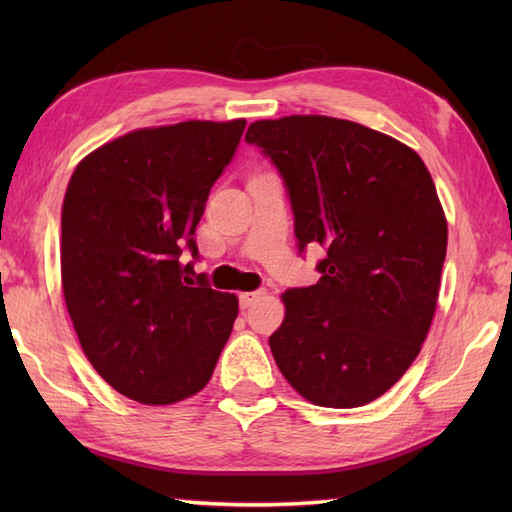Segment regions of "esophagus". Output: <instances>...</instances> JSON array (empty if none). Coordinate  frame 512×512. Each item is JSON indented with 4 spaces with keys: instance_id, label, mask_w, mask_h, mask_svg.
<instances>
[{
    "instance_id": "1",
    "label": "esophagus",
    "mask_w": 512,
    "mask_h": 512,
    "mask_svg": "<svg viewBox=\"0 0 512 512\" xmlns=\"http://www.w3.org/2000/svg\"><path fill=\"white\" fill-rule=\"evenodd\" d=\"M262 295H264L262 290H250V292H242V295H239V306H242V310H246V308L253 306V303H255L257 299H262Z\"/></svg>"
}]
</instances>
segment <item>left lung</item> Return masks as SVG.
I'll use <instances>...</instances> for the list:
<instances>
[{
    "label": "left lung",
    "instance_id": "1",
    "mask_svg": "<svg viewBox=\"0 0 512 512\" xmlns=\"http://www.w3.org/2000/svg\"><path fill=\"white\" fill-rule=\"evenodd\" d=\"M277 167L299 253L319 244L321 279L284 292L270 350L288 383L319 407L352 409L407 372L436 312L447 220L416 151L330 116L248 127Z\"/></svg>",
    "mask_w": 512,
    "mask_h": 512
}]
</instances>
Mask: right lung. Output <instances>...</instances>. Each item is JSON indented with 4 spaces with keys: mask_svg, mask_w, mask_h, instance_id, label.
Listing matches in <instances>:
<instances>
[{
    "mask_svg": "<svg viewBox=\"0 0 512 512\" xmlns=\"http://www.w3.org/2000/svg\"><path fill=\"white\" fill-rule=\"evenodd\" d=\"M246 121L138 129L74 169L61 213V281L92 367L123 396L171 405L200 391L237 317L217 292L195 226Z\"/></svg>",
    "mask_w": 512,
    "mask_h": 512,
    "instance_id": "right-lung-1",
    "label": "right lung"
}]
</instances>
